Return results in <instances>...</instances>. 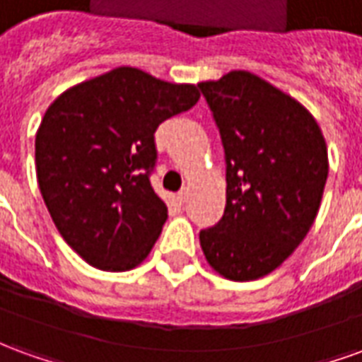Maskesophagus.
I'll use <instances>...</instances> for the list:
<instances>
[{
	"label": "esophagus",
	"mask_w": 362,
	"mask_h": 362,
	"mask_svg": "<svg viewBox=\"0 0 362 362\" xmlns=\"http://www.w3.org/2000/svg\"><path fill=\"white\" fill-rule=\"evenodd\" d=\"M176 199L180 202V204H186L188 202V188H182L178 194H176Z\"/></svg>",
	"instance_id": "obj_1"
}]
</instances>
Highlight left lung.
Wrapping results in <instances>:
<instances>
[{"label": "left lung", "instance_id": "left-lung-1", "mask_svg": "<svg viewBox=\"0 0 362 362\" xmlns=\"http://www.w3.org/2000/svg\"><path fill=\"white\" fill-rule=\"evenodd\" d=\"M197 87L227 165L225 213L199 233L202 250L227 279H259L295 252L316 219L326 141L303 104L258 75L230 71Z\"/></svg>", "mask_w": 362, "mask_h": 362}]
</instances>
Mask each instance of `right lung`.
Listing matches in <instances>:
<instances>
[{"instance_id":"right-lung-1","label":"right lung","mask_w":362,"mask_h":362,"mask_svg":"<svg viewBox=\"0 0 362 362\" xmlns=\"http://www.w3.org/2000/svg\"><path fill=\"white\" fill-rule=\"evenodd\" d=\"M199 100L194 85L118 67L59 95L35 143L54 225L93 267L127 272L147 258L168 217L151 186L157 127Z\"/></svg>"}]
</instances>
